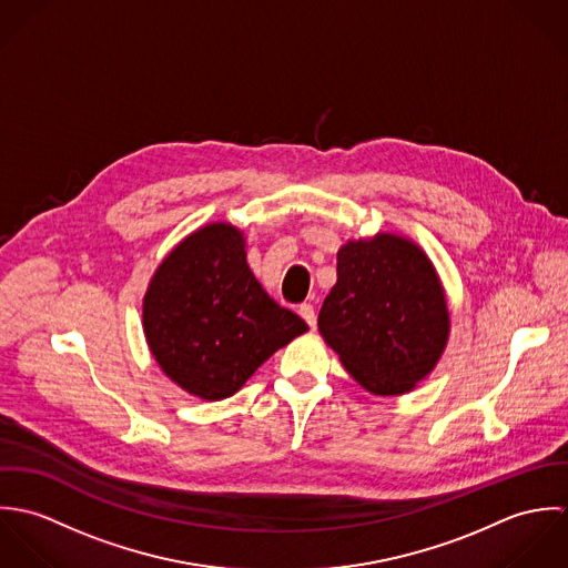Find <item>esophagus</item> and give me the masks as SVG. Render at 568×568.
I'll return each instance as SVG.
<instances>
[{
  "mask_svg": "<svg viewBox=\"0 0 568 568\" xmlns=\"http://www.w3.org/2000/svg\"><path fill=\"white\" fill-rule=\"evenodd\" d=\"M300 315H302V320L311 325V327L317 325V315H315V306H313V304H302V306H300Z\"/></svg>",
  "mask_w": 568,
  "mask_h": 568,
  "instance_id": "obj_1",
  "label": "esophagus"
}]
</instances>
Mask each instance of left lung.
I'll list each match as a JSON object with an SVG mask.
<instances>
[{
  "mask_svg": "<svg viewBox=\"0 0 568 568\" xmlns=\"http://www.w3.org/2000/svg\"><path fill=\"white\" fill-rule=\"evenodd\" d=\"M320 332L349 376L374 396L410 392L437 365L450 332L428 255L396 234L343 244Z\"/></svg>",
  "mask_w": 568,
  "mask_h": 568,
  "instance_id": "1",
  "label": "left lung"
}]
</instances>
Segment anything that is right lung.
Segmentation results:
<instances>
[{
  "instance_id": "obj_1",
  "label": "right lung",
  "mask_w": 568,
  "mask_h": 568,
  "mask_svg": "<svg viewBox=\"0 0 568 568\" xmlns=\"http://www.w3.org/2000/svg\"><path fill=\"white\" fill-rule=\"evenodd\" d=\"M144 334L163 374L201 400L234 396L280 347L308 329L266 295L243 232L212 223L176 244L144 295Z\"/></svg>"
}]
</instances>
